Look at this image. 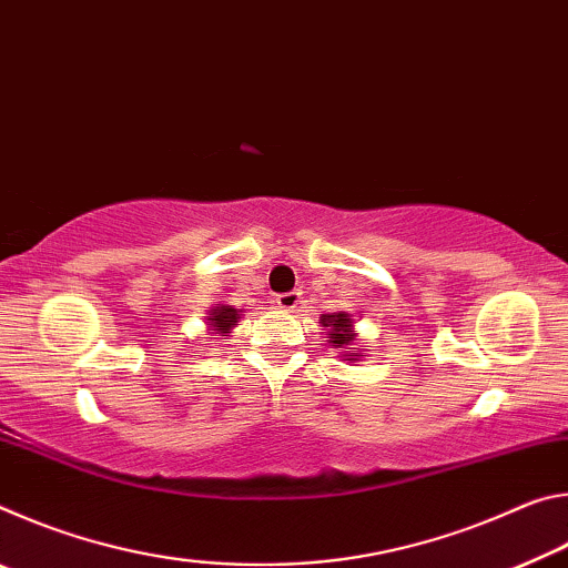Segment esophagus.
Wrapping results in <instances>:
<instances>
[{
    "label": "esophagus",
    "mask_w": 568,
    "mask_h": 568,
    "mask_svg": "<svg viewBox=\"0 0 568 568\" xmlns=\"http://www.w3.org/2000/svg\"><path fill=\"white\" fill-rule=\"evenodd\" d=\"M277 307H281V311H285V313H293L297 305H301V293L297 291H291V293H283V295H277Z\"/></svg>",
    "instance_id": "34e87169"
}]
</instances>
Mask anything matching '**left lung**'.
Returning a JSON list of instances; mask_svg holds the SVG:
<instances>
[{"label": "left lung", "instance_id": "obj_1", "mask_svg": "<svg viewBox=\"0 0 568 568\" xmlns=\"http://www.w3.org/2000/svg\"><path fill=\"white\" fill-rule=\"evenodd\" d=\"M321 325L325 331V338H328L331 348L341 353L343 361L358 363L363 351H368L365 345H358V333H355V321L351 313L338 311V313H325L321 315Z\"/></svg>", "mask_w": 568, "mask_h": 568}]
</instances>
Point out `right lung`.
Instances as JSON below:
<instances>
[{
    "label": "right lung",
    "mask_w": 568,
    "mask_h": 568,
    "mask_svg": "<svg viewBox=\"0 0 568 568\" xmlns=\"http://www.w3.org/2000/svg\"><path fill=\"white\" fill-rule=\"evenodd\" d=\"M240 313L235 305H223V303H215L213 307H210L205 321H207V331H213L215 335H227L233 333V328L240 321Z\"/></svg>",
    "instance_id": "1"
}]
</instances>
